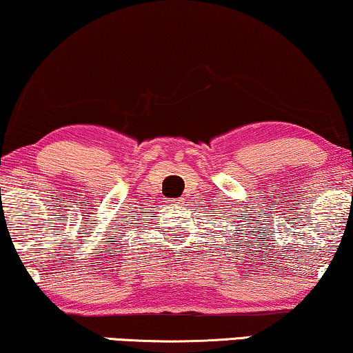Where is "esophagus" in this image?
Listing matches in <instances>:
<instances>
[{
    "label": "esophagus",
    "instance_id": "obj_1",
    "mask_svg": "<svg viewBox=\"0 0 353 353\" xmlns=\"http://www.w3.org/2000/svg\"><path fill=\"white\" fill-rule=\"evenodd\" d=\"M168 203L169 205H177V203H181V202H179V200H176V199H169Z\"/></svg>",
    "mask_w": 353,
    "mask_h": 353
}]
</instances>
